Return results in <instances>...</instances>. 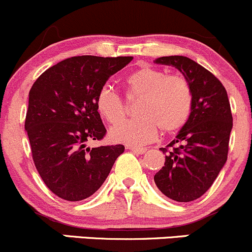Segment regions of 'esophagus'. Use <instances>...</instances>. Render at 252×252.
I'll use <instances>...</instances> for the list:
<instances>
[{"instance_id": "34e87169", "label": "esophagus", "mask_w": 252, "mask_h": 252, "mask_svg": "<svg viewBox=\"0 0 252 252\" xmlns=\"http://www.w3.org/2000/svg\"><path fill=\"white\" fill-rule=\"evenodd\" d=\"M126 149L132 150V152L137 153V154H144L147 152V148H142V147H133V145H127Z\"/></svg>"}]
</instances>
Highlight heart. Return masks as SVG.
Masks as SVG:
<instances>
[{"instance_id": "obj_1", "label": "heart", "mask_w": 252, "mask_h": 252, "mask_svg": "<svg viewBox=\"0 0 252 252\" xmlns=\"http://www.w3.org/2000/svg\"><path fill=\"white\" fill-rule=\"evenodd\" d=\"M126 97H141L136 107L138 116L119 124L126 114L123 97L104 86L95 97V108L110 125V137L126 144H144L162 133H175L188 123L193 110V91L186 77L166 74L152 65H142L125 79Z\"/></svg>"}]
</instances>
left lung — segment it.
Segmentation results:
<instances>
[{
	"label": "left lung",
	"instance_id": "obj_1",
	"mask_svg": "<svg viewBox=\"0 0 252 252\" xmlns=\"http://www.w3.org/2000/svg\"><path fill=\"white\" fill-rule=\"evenodd\" d=\"M155 62L176 66L193 91L190 118L170 144L160 148L165 162L154 176L167 198L188 203L209 190L227 161L233 127L229 99L222 82L190 58L170 56Z\"/></svg>",
	"mask_w": 252,
	"mask_h": 252
}]
</instances>
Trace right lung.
I'll return each mask as SVG.
<instances>
[{"label":"right lung","mask_w":252,"mask_h":252,"mask_svg":"<svg viewBox=\"0 0 252 252\" xmlns=\"http://www.w3.org/2000/svg\"><path fill=\"white\" fill-rule=\"evenodd\" d=\"M133 57L79 56L46 70L29 92L25 129L38 175L52 193L68 201L92 195L107 180L123 144L87 148L107 129L95 97L109 77Z\"/></svg>","instance_id":"1"}]
</instances>
